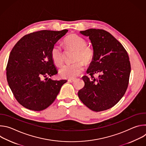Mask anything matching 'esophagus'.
<instances>
[{
  "instance_id": "34e87169",
  "label": "esophagus",
  "mask_w": 146,
  "mask_h": 146,
  "mask_svg": "<svg viewBox=\"0 0 146 146\" xmlns=\"http://www.w3.org/2000/svg\"><path fill=\"white\" fill-rule=\"evenodd\" d=\"M68 81L69 82H73L75 81V79H69V80H68Z\"/></svg>"
}]
</instances>
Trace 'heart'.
Wrapping results in <instances>:
<instances>
[{"mask_svg": "<svg viewBox=\"0 0 146 146\" xmlns=\"http://www.w3.org/2000/svg\"><path fill=\"white\" fill-rule=\"evenodd\" d=\"M64 42L66 51H74L73 61L75 62L73 64L62 66L59 69V73L64 78L73 79L83 72L84 65H88L92 63L95 56V51L92 46L87 44L84 38L76 34L68 36L64 39ZM51 56L55 65L60 66L63 64L65 52L59 46L55 44L52 47Z\"/></svg>", "mask_w": 146, "mask_h": 146, "instance_id": "b5f03b06", "label": "heart"}]
</instances>
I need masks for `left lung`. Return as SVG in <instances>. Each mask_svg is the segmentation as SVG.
Listing matches in <instances>:
<instances>
[{
  "label": "left lung",
  "instance_id": "left-lung-1",
  "mask_svg": "<svg viewBox=\"0 0 146 146\" xmlns=\"http://www.w3.org/2000/svg\"><path fill=\"white\" fill-rule=\"evenodd\" d=\"M89 36L95 51L93 61L84 76L85 86L78 92L81 101L95 111L108 110L119 101L125 93L131 73L127 51L109 32L99 29L81 31ZM99 73V77L94 75Z\"/></svg>",
  "mask_w": 146,
  "mask_h": 146
}]
</instances>
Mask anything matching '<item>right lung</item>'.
Here are the masks:
<instances>
[{
  "mask_svg": "<svg viewBox=\"0 0 146 146\" xmlns=\"http://www.w3.org/2000/svg\"><path fill=\"white\" fill-rule=\"evenodd\" d=\"M68 31L34 32L23 37L12 49L6 66L7 80L15 98L24 108L33 111L46 109L66 82L47 77L58 73L51 51Z\"/></svg>",
  "mask_w": 146,
  "mask_h": 146,
  "instance_id": "obj_1",
  "label": "right lung"
}]
</instances>
